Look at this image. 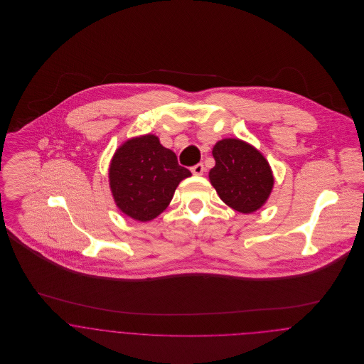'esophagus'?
<instances>
[{
  "instance_id": "obj_1",
  "label": "esophagus",
  "mask_w": 364,
  "mask_h": 364,
  "mask_svg": "<svg viewBox=\"0 0 364 364\" xmlns=\"http://www.w3.org/2000/svg\"><path fill=\"white\" fill-rule=\"evenodd\" d=\"M192 173L193 175H203V172H205V165L203 164H196L195 166H192Z\"/></svg>"
}]
</instances>
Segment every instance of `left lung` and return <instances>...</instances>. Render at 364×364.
Here are the masks:
<instances>
[{"label": "left lung", "instance_id": "1", "mask_svg": "<svg viewBox=\"0 0 364 364\" xmlns=\"http://www.w3.org/2000/svg\"><path fill=\"white\" fill-rule=\"evenodd\" d=\"M213 156L208 179L227 206L251 214L267 202L274 178L258 149L240 139H223L214 144Z\"/></svg>", "mask_w": 364, "mask_h": 364}]
</instances>
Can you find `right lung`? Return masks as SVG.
Wrapping results in <instances>:
<instances>
[{
	"mask_svg": "<svg viewBox=\"0 0 364 364\" xmlns=\"http://www.w3.org/2000/svg\"><path fill=\"white\" fill-rule=\"evenodd\" d=\"M192 176L156 134L126 140L109 164V188L117 208L137 221H151L171 203L175 189Z\"/></svg>",
	"mask_w": 364,
	"mask_h": 364,
	"instance_id": "1",
	"label": "right lung"
}]
</instances>
